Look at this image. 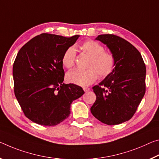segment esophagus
Here are the masks:
<instances>
[{
  "instance_id": "esophagus-1",
  "label": "esophagus",
  "mask_w": 159,
  "mask_h": 159,
  "mask_svg": "<svg viewBox=\"0 0 159 159\" xmlns=\"http://www.w3.org/2000/svg\"><path fill=\"white\" fill-rule=\"evenodd\" d=\"M83 90H84L85 92H88V91H89L90 89L89 87H84V88H83Z\"/></svg>"
}]
</instances>
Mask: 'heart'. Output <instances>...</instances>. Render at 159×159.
Here are the masks:
<instances>
[{"label":"heart","instance_id":"b5f03b06","mask_svg":"<svg viewBox=\"0 0 159 159\" xmlns=\"http://www.w3.org/2000/svg\"><path fill=\"white\" fill-rule=\"evenodd\" d=\"M80 48L83 53L91 57L87 67L81 70L75 69L67 72L66 80L72 84L86 87L90 85L97 79L106 78L113 72L116 66V58L111 52L105 51V48L94 41H87L82 43ZM76 60V51L72 46L67 48L62 54V63L66 68H72Z\"/></svg>","mask_w":159,"mask_h":159}]
</instances>
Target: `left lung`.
Listing matches in <instances>:
<instances>
[{
  "mask_svg": "<svg viewBox=\"0 0 159 159\" xmlns=\"http://www.w3.org/2000/svg\"><path fill=\"white\" fill-rule=\"evenodd\" d=\"M106 44L116 58L113 72L92 87L96 101L92 115L104 124L118 125L134 116L146 91V66L139 51L128 41L114 34L96 39Z\"/></svg>",
  "mask_w": 159,
  "mask_h": 159,
  "instance_id": "obj_1",
  "label": "left lung"
}]
</instances>
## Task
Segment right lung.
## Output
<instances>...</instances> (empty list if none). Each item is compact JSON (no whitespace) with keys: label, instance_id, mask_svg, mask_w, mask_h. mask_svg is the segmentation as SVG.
<instances>
[{"label":"right lung","instance_id":"right-lung-1","mask_svg":"<svg viewBox=\"0 0 159 159\" xmlns=\"http://www.w3.org/2000/svg\"><path fill=\"white\" fill-rule=\"evenodd\" d=\"M41 34L25 43L12 67L14 92L25 116L35 123L53 126L68 118L81 87L65 84L62 54L79 37Z\"/></svg>","mask_w":159,"mask_h":159}]
</instances>
